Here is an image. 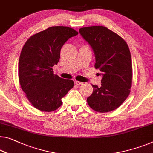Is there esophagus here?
Listing matches in <instances>:
<instances>
[{
    "label": "esophagus",
    "mask_w": 153,
    "mask_h": 153,
    "mask_svg": "<svg viewBox=\"0 0 153 153\" xmlns=\"http://www.w3.org/2000/svg\"><path fill=\"white\" fill-rule=\"evenodd\" d=\"M75 84H76V85H78V86H80V85H83V82H79V81H77V80H75L74 81Z\"/></svg>",
    "instance_id": "34e87169"
}]
</instances>
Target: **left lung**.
<instances>
[{"instance_id": "left-lung-1", "label": "left lung", "mask_w": 153, "mask_h": 153, "mask_svg": "<svg viewBox=\"0 0 153 153\" xmlns=\"http://www.w3.org/2000/svg\"><path fill=\"white\" fill-rule=\"evenodd\" d=\"M92 48L95 57V69L102 76L101 86L92 85V95L87 98L91 108L106 113L117 108L131 92L132 60L128 46L119 35L103 26L79 29Z\"/></svg>"}]
</instances>
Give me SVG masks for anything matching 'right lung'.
Here are the masks:
<instances>
[{
    "label": "right lung",
    "mask_w": 153,
    "mask_h": 153,
    "mask_svg": "<svg viewBox=\"0 0 153 153\" xmlns=\"http://www.w3.org/2000/svg\"><path fill=\"white\" fill-rule=\"evenodd\" d=\"M77 34L70 27H51L29 38L22 48L18 63L20 84L38 110H56L62 105V97L74 87V81L54 75L52 67L59 62L63 45Z\"/></svg>",
    "instance_id": "obj_1"
}]
</instances>
